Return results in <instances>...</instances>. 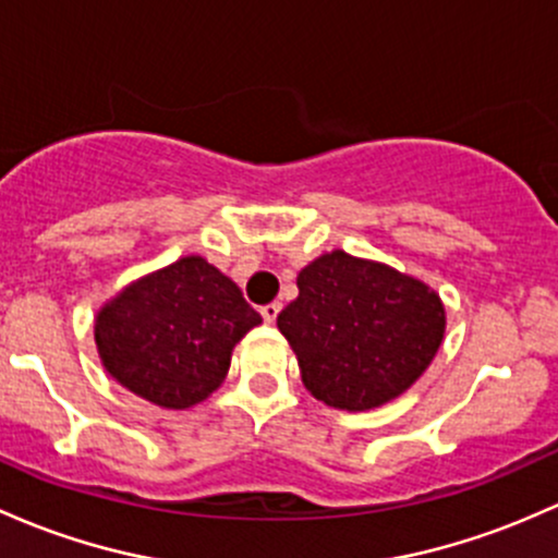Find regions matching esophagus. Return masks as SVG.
<instances>
[{"mask_svg":"<svg viewBox=\"0 0 558 558\" xmlns=\"http://www.w3.org/2000/svg\"><path fill=\"white\" fill-rule=\"evenodd\" d=\"M259 312H262V317H265V323H275V320H278V315H280V302L265 304V307H262Z\"/></svg>","mask_w":558,"mask_h":558,"instance_id":"esophagus-1","label":"esophagus"}]
</instances>
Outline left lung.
I'll list each match as a JSON object with an SVG mask.
<instances>
[{
    "label": "left lung",
    "mask_w": 558,
    "mask_h": 558,
    "mask_svg": "<svg viewBox=\"0 0 558 558\" xmlns=\"http://www.w3.org/2000/svg\"><path fill=\"white\" fill-rule=\"evenodd\" d=\"M278 315L304 387L328 408H381L424 376L445 339V304L424 280L336 248L296 278Z\"/></svg>",
    "instance_id": "left-lung-1"
}]
</instances>
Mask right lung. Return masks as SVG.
I'll use <instances>...</instances> for the list:
<instances>
[{
  "label": "right lung",
  "instance_id": "add662e5",
  "mask_svg": "<svg viewBox=\"0 0 558 558\" xmlns=\"http://www.w3.org/2000/svg\"><path fill=\"white\" fill-rule=\"evenodd\" d=\"M259 323L228 275L190 254L108 299L95 315V344L121 387L187 410L222 387L232 349Z\"/></svg>",
  "mask_w": 558,
  "mask_h": 558
}]
</instances>
